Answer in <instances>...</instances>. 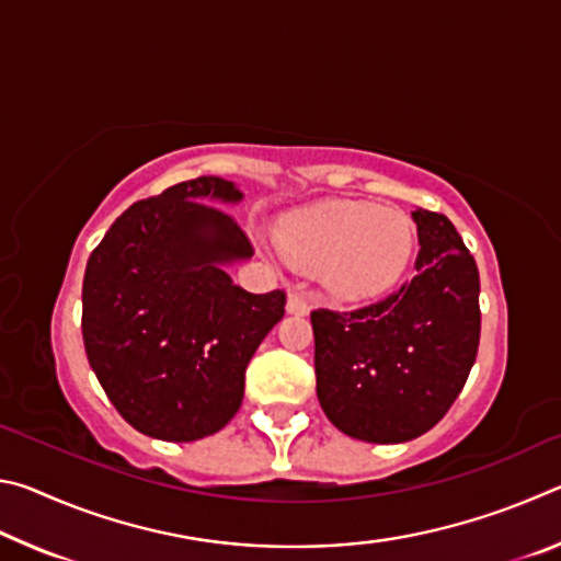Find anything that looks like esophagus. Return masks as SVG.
<instances>
[{
	"instance_id": "obj_1",
	"label": "esophagus",
	"mask_w": 561,
	"mask_h": 561,
	"mask_svg": "<svg viewBox=\"0 0 561 561\" xmlns=\"http://www.w3.org/2000/svg\"><path fill=\"white\" fill-rule=\"evenodd\" d=\"M287 311H289V314H307V311H309V301H307V297H304V291L289 289Z\"/></svg>"
}]
</instances>
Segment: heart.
<instances>
[{"instance_id":"obj_1","label":"heart","mask_w":561,"mask_h":561,"mask_svg":"<svg viewBox=\"0 0 561 561\" xmlns=\"http://www.w3.org/2000/svg\"><path fill=\"white\" fill-rule=\"evenodd\" d=\"M279 247L291 262L319 267L339 297L364 299L401 279L413 252V225L388 207L324 203L289 215L279 227Z\"/></svg>"}]
</instances>
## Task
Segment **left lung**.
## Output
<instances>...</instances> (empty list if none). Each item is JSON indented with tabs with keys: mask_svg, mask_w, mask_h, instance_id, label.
Listing matches in <instances>:
<instances>
[{
	"mask_svg": "<svg viewBox=\"0 0 561 561\" xmlns=\"http://www.w3.org/2000/svg\"><path fill=\"white\" fill-rule=\"evenodd\" d=\"M415 277L358 309H314L317 396L341 433L403 443L460 396L480 344V274L448 217L415 210Z\"/></svg>",
	"mask_w": 561,
	"mask_h": 561,
	"instance_id": "left-lung-1",
	"label": "left lung"
}]
</instances>
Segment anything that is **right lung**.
<instances>
[{
    "label": "right lung",
    "mask_w": 561,
    "mask_h": 561,
    "mask_svg": "<svg viewBox=\"0 0 561 561\" xmlns=\"http://www.w3.org/2000/svg\"><path fill=\"white\" fill-rule=\"evenodd\" d=\"M230 180L203 175L133 203L91 252L81 331L99 383L133 428L187 443L240 411L244 371L284 317L287 294L232 284L225 262L252 242L230 213Z\"/></svg>",
    "instance_id": "1"
}]
</instances>
